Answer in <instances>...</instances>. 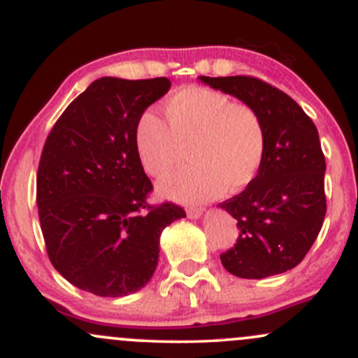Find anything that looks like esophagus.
I'll list each match as a JSON object with an SVG mask.
<instances>
[{"mask_svg":"<svg viewBox=\"0 0 358 358\" xmlns=\"http://www.w3.org/2000/svg\"><path fill=\"white\" fill-rule=\"evenodd\" d=\"M203 208L202 207H188L187 208V215L190 217V219H199L200 215H202Z\"/></svg>","mask_w":358,"mask_h":358,"instance_id":"obj_1","label":"esophagus"}]
</instances>
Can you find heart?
Returning a JSON list of instances; mask_svg holds the SVG:
<instances>
[{"label": "heart", "mask_w": 358, "mask_h": 358, "mask_svg": "<svg viewBox=\"0 0 358 358\" xmlns=\"http://www.w3.org/2000/svg\"><path fill=\"white\" fill-rule=\"evenodd\" d=\"M168 124L156 114H141L134 148L148 175L159 178L190 148L193 165L168 175L159 192L185 203L203 202L227 190H244L256 180L266 156V131L249 106L234 104L208 87H183L165 102Z\"/></svg>", "instance_id": "b5f03b06"}]
</instances>
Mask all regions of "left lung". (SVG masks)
Instances as JSON below:
<instances>
[{
	"label": "left lung",
	"instance_id": "1",
	"mask_svg": "<svg viewBox=\"0 0 358 358\" xmlns=\"http://www.w3.org/2000/svg\"><path fill=\"white\" fill-rule=\"evenodd\" d=\"M252 108L266 131L261 171L239 195L220 203L237 220V242L220 254L234 276L261 279L296 268L327 213L324 155L318 129L298 102L250 76L200 77Z\"/></svg>",
	"mask_w": 358,
	"mask_h": 358
}]
</instances>
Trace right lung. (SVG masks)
<instances>
[{
    "instance_id": "add662e5",
    "label": "right lung",
    "mask_w": 358,
    "mask_h": 358,
    "mask_svg": "<svg viewBox=\"0 0 358 358\" xmlns=\"http://www.w3.org/2000/svg\"><path fill=\"white\" fill-rule=\"evenodd\" d=\"M170 87L166 77L94 80L43 145L36 205L48 259L97 296L141 289L158 264L159 234L185 217L173 202L148 203L153 183L134 148L138 119Z\"/></svg>"
}]
</instances>
